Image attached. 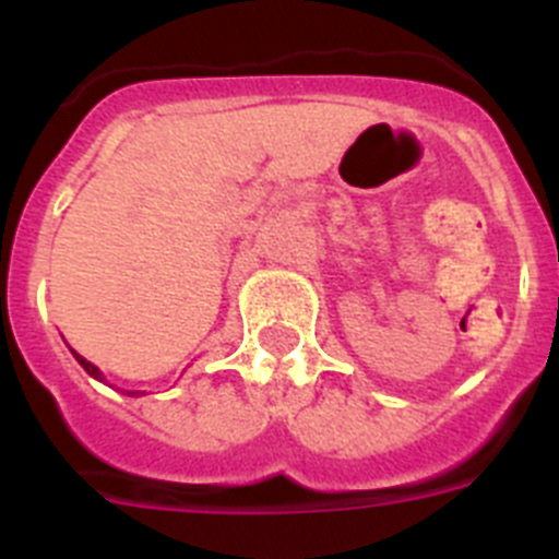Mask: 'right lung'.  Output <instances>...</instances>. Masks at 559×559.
<instances>
[{"mask_svg":"<svg viewBox=\"0 0 559 559\" xmlns=\"http://www.w3.org/2000/svg\"><path fill=\"white\" fill-rule=\"evenodd\" d=\"M75 358H78V364H81V367H83V369H86V372H88V374H92V378L103 380V378H100V369H97V367H95V364H88V360H86V358H83V355H78V353H75ZM131 394H133V392H131Z\"/></svg>","mask_w":559,"mask_h":559,"instance_id":"add662e5","label":"right lung"}]
</instances>
